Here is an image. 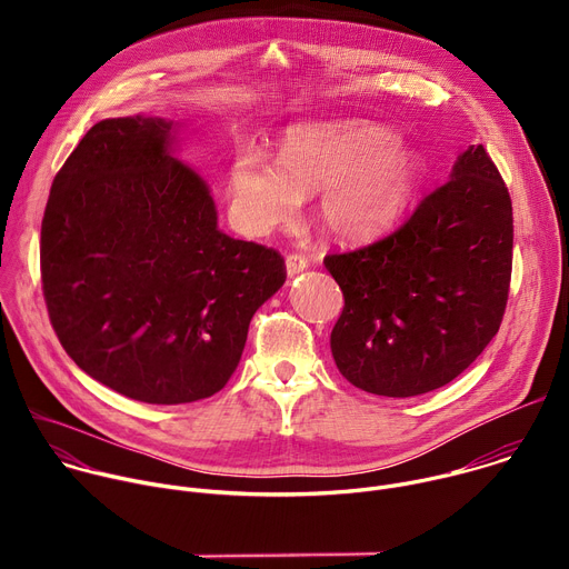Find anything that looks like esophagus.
Returning a JSON list of instances; mask_svg holds the SVG:
<instances>
[{
	"instance_id": "1",
	"label": "esophagus",
	"mask_w": 569,
	"mask_h": 569,
	"mask_svg": "<svg viewBox=\"0 0 569 569\" xmlns=\"http://www.w3.org/2000/svg\"><path fill=\"white\" fill-rule=\"evenodd\" d=\"M286 270H288V277H297L303 270H308V259L301 257V254H290L286 259Z\"/></svg>"
}]
</instances>
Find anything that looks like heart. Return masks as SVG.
I'll return each mask as SVG.
<instances>
[{"instance_id":"heart-1","label":"heart","mask_w":569,"mask_h":569,"mask_svg":"<svg viewBox=\"0 0 569 569\" xmlns=\"http://www.w3.org/2000/svg\"><path fill=\"white\" fill-rule=\"evenodd\" d=\"M426 176L423 157L380 126L345 121L288 130L279 161L240 148L229 167V213L261 236L288 222L303 196H317L321 231L340 242H367L393 229Z\"/></svg>"}]
</instances>
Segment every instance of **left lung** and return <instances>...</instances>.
<instances>
[{
    "mask_svg": "<svg viewBox=\"0 0 569 569\" xmlns=\"http://www.w3.org/2000/svg\"><path fill=\"white\" fill-rule=\"evenodd\" d=\"M323 266L345 295L331 333L340 373L391 398L439 389L500 331L513 266L509 189L483 146H470L393 233Z\"/></svg>",
    "mask_w": 569,
    "mask_h": 569,
    "instance_id": "left-lung-1",
    "label": "left lung"
}]
</instances>
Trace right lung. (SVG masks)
<instances>
[{"mask_svg":"<svg viewBox=\"0 0 569 569\" xmlns=\"http://www.w3.org/2000/svg\"><path fill=\"white\" fill-rule=\"evenodd\" d=\"M171 121L106 119L53 178L40 236L51 327L67 356L141 402L220 391L286 281L283 257L218 229L207 182L171 154Z\"/></svg>","mask_w":569,"mask_h":569,"instance_id":"right-lung-1","label":"right lung"}]
</instances>
